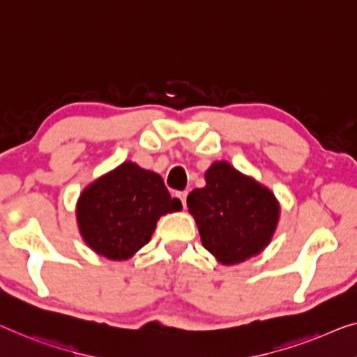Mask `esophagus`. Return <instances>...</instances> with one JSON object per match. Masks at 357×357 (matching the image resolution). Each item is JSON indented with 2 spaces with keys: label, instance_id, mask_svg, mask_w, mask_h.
Segmentation results:
<instances>
[{
  "label": "esophagus",
  "instance_id": "obj_1",
  "mask_svg": "<svg viewBox=\"0 0 357 357\" xmlns=\"http://www.w3.org/2000/svg\"><path fill=\"white\" fill-rule=\"evenodd\" d=\"M176 197L181 202H183V206L185 208V202H188V192H185V190H184V192H176Z\"/></svg>",
  "mask_w": 357,
  "mask_h": 357
}]
</instances>
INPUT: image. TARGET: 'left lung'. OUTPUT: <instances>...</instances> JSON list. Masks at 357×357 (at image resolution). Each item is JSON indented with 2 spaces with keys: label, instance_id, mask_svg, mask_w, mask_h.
<instances>
[{
  "label": "left lung",
  "instance_id": "left-lung-1",
  "mask_svg": "<svg viewBox=\"0 0 357 357\" xmlns=\"http://www.w3.org/2000/svg\"><path fill=\"white\" fill-rule=\"evenodd\" d=\"M205 181V188L188 195L189 213L204 247L227 266L261 253L274 236L280 215L274 194L227 162L213 163Z\"/></svg>",
  "mask_w": 357,
  "mask_h": 357
}]
</instances>
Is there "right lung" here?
<instances>
[{"label":"right lung","instance_id":"add662e5","mask_svg":"<svg viewBox=\"0 0 357 357\" xmlns=\"http://www.w3.org/2000/svg\"><path fill=\"white\" fill-rule=\"evenodd\" d=\"M181 208L160 174L125 162L83 190L77 221L89 248L120 261L151 241L158 218Z\"/></svg>","mask_w":357,"mask_h":357}]
</instances>
